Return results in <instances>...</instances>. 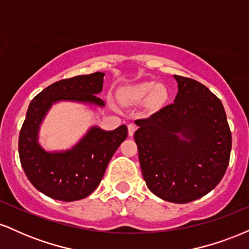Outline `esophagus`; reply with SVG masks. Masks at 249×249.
Instances as JSON below:
<instances>
[{
	"instance_id": "34e87169",
	"label": "esophagus",
	"mask_w": 249,
	"mask_h": 249,
	"mask_svg": "<svg viewBox=\"0 0 249 249\" xmlns=\"http://www.w3.org/2000/svg\"><path fill=\"white\" fill-rule=\"evenodd\" d=\"M127 131H128V136L132 137L133 134H134V131H136V125L128 124L127 125Z\"/></svg>"
}]
</instances>
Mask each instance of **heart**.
<instances>
[{"label":"heart","instance_id":"b5f03b06","mask_svg":"<svg viewBox=\"0 0 249 249\" xmlns=\"http://www.w3.org/2000/svg\"><path fill=\"white\" fill-rule=\"evenodd\" d=\"M146 96L148 107H157L166 98V90L162 85H157L154 82H141L123 87L117 91V99L124 104H138Z\"/></svg>","mask_w":249,"mask_h":249}]
</instances>
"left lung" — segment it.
<instances>
[{
    "label": "left lung",
    "instance_id": "1",
    "mask_svg": "<svg viewBox=\"0 0 249 249\" xmlns=\"http://www.w3.org/2000/svg\"><path fill=\"white\" fill-rule=\"evenodd\" d=\"M174 103L137 119L134 141L148 190L174 204L206 196L230 162L232 133L222 103L201 83L174 75Z\"/></svg>",
    "mask_w": 249,
    "mask_h": 249
}]
</instances>
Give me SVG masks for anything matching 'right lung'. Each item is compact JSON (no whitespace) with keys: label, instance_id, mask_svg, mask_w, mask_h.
Segmentation results:
<instances>
[{"label":"right lung","instance_id":"1","mask_svg":"<svg viewBox=\"0 0 249 249\" xmlns=\"http://www.w3.org/2000/svg\"><path fill=\"white\" fill-rule=\"evenodd\" d=\"M104 75L95 72L53 83L28 107L19 131V160L34 187L49 198L75 201L90 196L98 187L116 150L126 139V125L113 131L92 126L70 150L48 152L38 144L39 125L53 103L71 101L104 107L105 103L96 96L103 89Z\"/></svg>","mask_w":249,"mask_h":249}]
</instances>
